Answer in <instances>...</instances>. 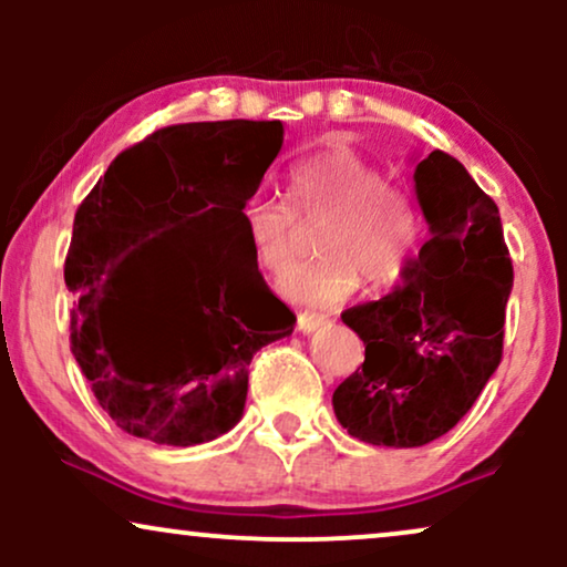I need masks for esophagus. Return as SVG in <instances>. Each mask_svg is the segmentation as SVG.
<instances>
[{
    "mask_svg": "<svg viewBox=\"0 0 567 567\" xmlns=\"http://www.w3.org/2000/svg\"><path fill=\"white\" fill-rule=\"evenodd\" d=\"M328 322H330L328 317H317V315H298L296 328H298V333L309 336V333H315V330L324 328V324H328Z\"/></svg>",
    "mask_w": 567,
    "mask_h": 567,
    "instance_id": "34e87169",
    "label": "esophagus"
}]
</instances>
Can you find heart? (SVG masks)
<instances>
[{"label":"heart","instance_id":"b5f03b06","mask_svg":"<svg viewBox=\"0 0 567 567\" xmlns=\"http://www.w3.org/2000/svg\"><path fill=\"white\" fill-rule=\"evenodd\" d=\"M292 205L256 194L245 202L243 224L252 258L266 271H282L296 250L301 218L328 216L317 237L320 258L296 264L279 277L292 303L328 309L370 285H394L408 275L424 243V213L408 188L354 148L336 146L296 162L290 171Z\"/></svg>","mask_w":567,"mask_h":567}]
</instances>
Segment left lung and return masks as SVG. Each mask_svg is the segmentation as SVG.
Instances as JSON below:
<instances>
[{
	"label": "left lung",
	"mask_w": 567,
	"mask_h": 567,
	"mask_svg": "<svg viewBox=\"0 0 567 567\" xmlns=\"http://www.w3.org/2000/svg\"><path fill=\"white\" fill-rule=\"evenodd\" d=\"M429 224L402 288L351 306L341 320L365 343V362L333 392L351 437L419 447L470 413L504 351L512 258L498 207L445 152L415 165Z\"/></svg>",
	"instance_id": "8db88e82"
}]
</instances>
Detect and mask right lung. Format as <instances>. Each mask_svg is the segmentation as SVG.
Masks as SVG:
<instances>
[{
	"label": "right lung",
	"instance_id": "obj_1",
	"mask_svg": "<svg viewBox=\"0 0 567 567\" xmlns=\"http://www.w3.org/2000/svg\"><path fill=\"white\" fill-rule=\"evenodd\" d=\"M282 135L279 120L162 127L122 152L76 210L63 266L71 354L122 432L175 447L220 437L243 419L252 354L292 333L296 315L264 282L243 224ZM146 174L161 186L143 198ZM162 236L174 243L152 257ZM138 313L153 320L141 344L126 336Z\"/></svg>",
	"mask_w": 567,
	"mask_h": 567
}]
</instances>
